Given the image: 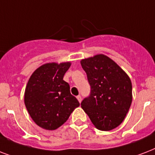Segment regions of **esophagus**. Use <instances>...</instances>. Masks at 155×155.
<instances>
[{
    "mask_svg": "<svg viewBox=\"0 0 155 155\" xmlns=\"http://www.w3.org/2000/svg\"><path fill=\"white\" fill-rule=\"evenodd\" d=\"M76 98H77V100L78 101H79V102H81V101H82V98H81V96H80V95H79V96H77V97H76Z\"/></svg>",
    "mask_w": 155,
    "mask_h": 155,
    "instance_id": "esophagus-1",
    "label": "esophagus"
}]
</instances>
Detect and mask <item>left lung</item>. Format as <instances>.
<instances>
[{
    "mask_svg": "<svg viewBox=\"0 0 155 155\" xmlns=\"http://www.w3.org/2000/svg\"><path fill=\"white\" fill-rule=\"evenodd\" d=\"M91 87L81 108L95 127L109 131L121 124L132 103V83L110 58L97 54L80 61Z\"/></svg>",
    "mask_w": 155,
    "mask_h": 155,
    "instance_id": "obj_1",
    "label": "left lung"
}]
</instances>
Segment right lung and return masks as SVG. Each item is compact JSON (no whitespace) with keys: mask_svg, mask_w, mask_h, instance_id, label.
Here are the masks:
<instances>
[{"mask_svg":"<svg viewBox=\"0 0 155 155\" xmlns=\"http://www.w3.org/2000/svg\"><path fill=\"white\" fill-rule=\"evenodd\" d=\"M71 66L67 63L43 64L34 71L25 90L24 101L33 120L42 129L54 130L67 121L80 106L63 80Z\"/></svg>","mask_w":155,"mask_h":155,"instance_id":"obj_1","label":"right lung"}]
</instances>
